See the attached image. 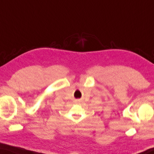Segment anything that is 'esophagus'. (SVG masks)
<instances>
[{
    "instance_id": "1",
    "label": "esophagus",
    "mask_w": 154,
    "mask_h": 154,
    "mask_svg": "<svg viewBox=\"0 0 154 154\" xmlns=\"http://www.w3.org/2000/svg\"><path fill=\"white\" fill-rule=\"evenodd\" d=\"M81 101H82V100H81V99H77V100H75V103H81Z\"/></svg>"
}]
</instances>
